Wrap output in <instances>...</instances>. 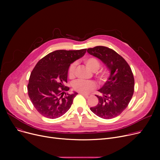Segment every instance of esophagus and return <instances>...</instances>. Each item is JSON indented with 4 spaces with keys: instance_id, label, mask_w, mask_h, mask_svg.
<instances>
[{
    "instance_id": "obj_1",
    "label": "esophagus",
    "mask_w": 160,
    "mask_h": 160,
    "mask_svg": "<svg viewBox=\"0 0 160 160\" xmlns=\"http://www.w3.org/2000/svg\"><path fill=\"white\" fill-rule=\"evenodd\" d=\"M80 94L84 96L86 98H89V97H91V95H88V94H85V93H80Z\"/></svg>"
}]
</instances>
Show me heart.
Masks as SVG:
<instances>
[{
	"label": "heart",
	"mask_w": 160,
	"mask_h": 160,
	"mask_svg": "<svg viewBox=\"0 0 160 160\" xmlns=\"http://www.w3.org/2000/svg\"><path fill=\"white\" fill-rule=\"evenodd\" d=\"M83 62H84L88 68L93 72H96L98 71L100 67V63L99 61L93 57H88L83 59ZM76 67H77V63L75 62L72 63L69 68L68 74L69 77L71 78H74L75 71H76ZM108 77V73L106 71H100L97 73V78L100 83H104L105 82ZM96 87L95 83L89 80H78L76 81L74 84L73 88L77 91L82 93H88L89 91L93 90Z\"/></svg>",
	"instance_id": "obj_1"
}]
</instances>
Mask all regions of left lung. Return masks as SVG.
<instances>
[{
    "instance_id": "8db88e82",
    "label": "left lung",
    "mask_w": 160,
    "mask_h": 160,
    "mask_svg": "<svg viewBox=\"0 0 160 160\" xmlns=\"http://www.w3.org/2000/svg\"><path fill=\"white\" fill-rule=\"evenodd\" d=\"M88 52L100 59L110 72L98 91L102 96L91 111L100 118L110 119L119 115L128 106L134 91V78L130 67L115 50L104 46L89 48Z\"/></svg>"
}]
</instances>
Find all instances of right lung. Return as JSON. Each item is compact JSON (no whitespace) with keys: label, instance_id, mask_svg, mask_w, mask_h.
Segmentation results:
<instances>
[{"label":"right lung","instance_id":"add662e5","mask_svg":"<svg viewBox=\"0 0 160 160\" xmlns=\"http://www.w3.org/2000/svg\"><path fill=\"white\" fill-rule=\"evenodd\" d=\"M86 48L77 50H58L48 54L37 63L28 84V93L37 111L48 119H56L68 111L77 95L65 93L69 88L67 74L70 65L82 58Z\"/></svg>","mask_w":160,"mask_h":160}]
</instances>
